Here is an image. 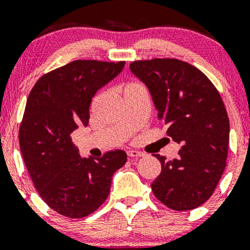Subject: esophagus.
Masks as SVG:
<instances>
[{
	"label": "esophagus",
	"instance_id": "obj_1",
	"mask_svg": "<svg viewBox=\"0 0 250 250\" xmlns=\"http://www.w3.org/2000/svg\"><path fill=\"white\" fill-rule=\"evenodd\" d=\"M127 154H128V156L129 157H142V156H145V153H142V151H139V150H128L127 151Z\"/></svg>",
	"mask_w": 250,
	"mask_h": 250
}]
</instances>
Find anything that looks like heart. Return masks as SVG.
Wrapping results in <instances>:
<instances>
[{
  "instance_id": "1",
  "label": "heart",
  "mask_w": 250,
  "mask_h": 250,
  "mask_svg": "<svg viewBox=\"0 0 250 250\" xmlns=\"http://www.w3.org/2000/svg\"><path fill=\"white\" fill-rule=\"evenodd\" d=\"M130 84H131V83H130Z\"/></svg>"
}]
</instances>
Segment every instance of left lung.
Returning a JSON list of instances; mask_svg holds the SVG:
<instances>
[{
	"instance_id": "left-lung-1",
	"label": "left lung",
	"mask_w": 250,
	"mask_h": 250,
	"mask_svg": "<svg viewBox=\"0 0 250 250\" xmlns=\"http://www.w3.org/2000/svg\"><path fill=\"white\" fill-rule=\"evenodd\" d=\"M130 70L148 87L168 136L181 145L171 161L154 154L162 170L151 190L174 210L200 207L227 165L229 119L220 93L202 71L177 59L134 61Z\"/></svg>"
}]
</instances>
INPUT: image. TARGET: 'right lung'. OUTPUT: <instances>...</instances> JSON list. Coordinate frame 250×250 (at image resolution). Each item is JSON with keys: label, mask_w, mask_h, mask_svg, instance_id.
<instances>
[{"label": "right lung", "mask_w": 250, "mask_h": 250, "mask_svg": "<svg viewBox=\"0 0 250 250\" xmlns=\"http://www.w3.org/2000/svg\"><path fill=\"white\" fill-rule=\"evenodd\" d=\"M125 64L76 60L42 75L28 96L20 149L41 199L65 217L82 219L99 209L114 173L127 162L120 149L82 159L70 136L79 125H88L91 99Z\"/></svg>", "instance_id": "obj_1"}]
</instances>
